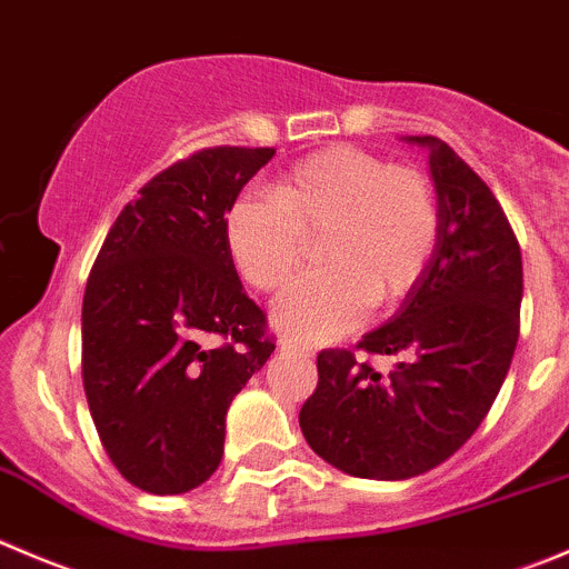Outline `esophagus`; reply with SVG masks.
I'll use <instances>...</instances> for the list:
<instances>
[{"label":"esophagus","instance_id":"1","mask_svg":"<svg viewBox=\"0 0 569 569\" xmlns=\"http://www.w3.org/2000/svg\"><path fill=\"white\" fill-rule=\"evenodd\" d=\"M280 352H286V356H300V358H311L313 356L311 347L297 345V341H291V339L280 341Z\"/></svg>","mask_w":569,"mask_h":569}]
</instances>
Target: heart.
Here are the masks:
<instances>
[{
  "mask_svg": "<svg viewBox=\"0 0 569 569\" xmlns=\"http://www.w3.org/2000/svg\"><path fill=\"white\" fill-rule=\"evenodd\" d=\"M325 269L297 278L272 302L289 339L330 341L363 322L372 302L402 300L431 263L439 200L431 178L358 147H330L291 167L269 197H244L224 219L241 278L274 291L295 272L302 236H319Z\"/></svg>",
  "mask_w": 569,
  "mask_h": 569,
  "instance_id": "obj_1",
  "label": "heart"
}]
</instances>
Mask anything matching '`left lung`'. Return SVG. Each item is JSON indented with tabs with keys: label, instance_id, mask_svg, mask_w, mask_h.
Returning a JSON list of instances; mask_svg holds the SVG:
<instances>
[{
	"label": "left lung",
	"instance_id": "obj_1",
	"mask_svg": "<svg viewBox=\"0 0 569 569\" xmlns=\"http://www.w3.org/2000/svg\"><path fill=\"white\" fill-rule=\"evenodd\" d=\"M402 141L428 150L437 250L395 317L358 341L402 361L383 378L352 350H322L317 391L300 411L313 453L375 481H406L450 459L492 408L520 336L522 256L500 202L445 141Z\"/></svg>",
	"mask_w": 569,
	"mask_h": 569
}]
</instances>
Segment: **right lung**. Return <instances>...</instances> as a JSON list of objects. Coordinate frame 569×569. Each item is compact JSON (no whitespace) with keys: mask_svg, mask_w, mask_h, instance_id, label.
I'll use <instances>...</instances> for the list:
<instances>
[{"mask_svg":"<svg viewBox=\"0 0 569 569\" xmlns=\"http://www.w3.org/2000/svg\"><path fill=\"white\" fill-rule=\"evenodd\" d=\"M272 156L208 147L163 169L116 217L88 274V408L116 470L144 492L183 495L217 472L230 402L274 350L224 239V213Z\"/></svg>","mask_w":569,"mask_h":569,"instance_id":"1","label":"right lung"}]
</instances>
